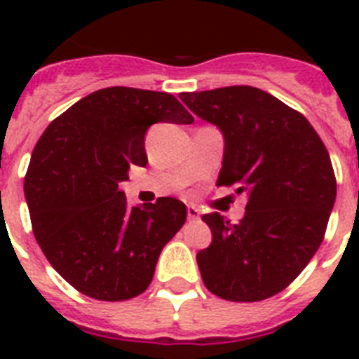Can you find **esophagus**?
<instances>
[{"mask_svg":"<svg viewBox=\"0 0 359 359\" xmlns=\"http://www.w3.org/2000/svg\"><path fill=\"white\" fill-rule=\"evenodd\" d=\"M187 215H189V219H198L199 208L194 207V205H189V207H187Z\"/></svg>","mask_w":359,"mask_h":359,"instance_id":"34e87169","label":"esophagus"}]
</instances>
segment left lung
<instances>
[{
	"mask_svg": "<svg viewBox=\"0 0 359 359\" xmlns=\"http://www.w3.org/2000/svg\"><path fill=\"white\" fill-rule=\"evenodd\" d=\"M224 138L217 185L246 192V214L231 224L203 215L212 244L196 255L208 291L259 302L287 287L323 241L336 199L329 152L307 118L252 86L180 95Z\"/></svg>",
	"mask_w": 359,
	"mask_h": 359,
	"instance_id": "8db88e82",
	"label": "left lung"
}]
</instances>
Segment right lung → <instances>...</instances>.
<instances>
[{"label":"right lung","instance_id":"1","mask_svg":"<svg viewBox=\"0 0 359 359\" xmlns=\"http://www.w3.org/2000/svg\"><path fill=\"white\" fill-rule=\"evenodd\" d=\"M192 123L169 93L106 88L57 116L37 142L25 176L34 236L75 290L120 302L144 293L161 250L185 224L180 199L129 207L120 183L147 165L152 123Z\"/></svg>","mask_w":359,"mask_h":359}]
</instances>
